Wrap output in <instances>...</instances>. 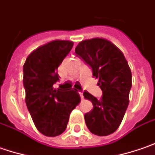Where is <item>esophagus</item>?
<instances>
[{
  "label": "esophagus",
  "mask_w": 155,
  "mask_h": 155,
  "mask_svg": "<svg viewBox=\"0 0 155 155\" xmlns=\"http://www.w3.org/2000/svg\"><path fill=\"white\" fill-rule=\"evenodd\" d=\"M79 94H80V96H81V99H83V94H82L81 92H79Z\"/></svg>",
  "instance_id": "esophagus-1"
}]
</instances>
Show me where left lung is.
<instances>
[{
    "instance_id": "1",
    "label": "left lung",
    "mask_w": 155,
    "mask_h": 155,
    "mask_svg": "<svg viewBox=\"0 0 155 155\" xmlns=\"http://www.w3.org/2000/svg\"><path fill=\"white\" fill-rule=\"evenodd\" d=\"M76 54L90 66L93 75L99 79L102 96L97 99L84 91L85 99L93 103L92 111L84 115L89 131L99 136L109 135L120 127L129 103L132 74L123 53L104 38L81 41Z\"/></svg>"
}]
</instances>
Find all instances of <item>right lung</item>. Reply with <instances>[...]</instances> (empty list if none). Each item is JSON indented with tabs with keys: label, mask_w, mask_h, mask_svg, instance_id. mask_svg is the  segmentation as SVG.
Instances as JSON below:
<instances>
[{
	"label": "right lung",
	"mask_w": 155,
	"mask_h": 155,
	"mask_svg": "<svg viewBox=\"0 0 155 155\" xmlns=\"http://www.w3.org/2000/svg\"><path fill=\"white\" fill-rule=\"evenodd\" d=\"M73 46L67 40L50 41L33 51L23 65L26 104L38 131L48 137L66 130L71 112L81 101L76 89L67 92L53 87L60 78L58 67Z\"/></svg>",
	"instance_id": "add662e5"
}]
</instances>
